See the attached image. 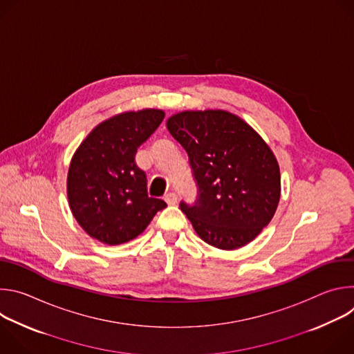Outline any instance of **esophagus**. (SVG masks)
I'll list each match as a JSON object with an SVG mask.
<instances>
[{
  "mask_svg": "<svg viewBox=\"0 0 354 354\" xmlns=\"http://www.w3.org/2000/svg\"><path fill=\"white\" fill-rule=\"evenodd\" d=\"M165 201L169 205V206H172V205H176L178 203V196H176V193H174V192H171V193H168V194H165Z\"/></svg>",
  "mask_w": 354,
  "mask_h": 354,
  "instance_id": "obj_1",
  "label": "esophagus"
}]
</instances>
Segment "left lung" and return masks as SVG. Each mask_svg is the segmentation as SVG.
Returning a JSON list of instances; mask_svg holds the SVG:
<instances>
[{"mask_svg": "<svg viewBox=\"0 0 354 354\" xmlns=\"http://www.w3.org/2000/svg\"><path fill=\"white\" fill-rule=\"evenodd\" d=\"M167 127L189 157L197 197L179 207L197 235L220 249L255 239L280 198V171L268 144L224 111L182 112Z\"/></svg>", "mask_w": 354, "mask_h": 354, "instance_id": "8db88e82", "label": "left lung"}]
</instances>
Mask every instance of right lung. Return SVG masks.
I'll return each instance as SVG.
<instances>
[{
    "label": "right lung",
    "mask_w": 354,
    "mask_h": 354,
    "mask_svg": "<svg viewBox=\"0 0 354 354\" xmlns=\"http://www.w3.org/2000/svg\"><path fill=\"white\" fill-rule=\"evenodd\" d=\"M164 118L158 109L118 115L95 127L77 149L68 169V201L92 238L124 243L167 207L164 200L148 196L147 175L136 162L137 148Z\"/></svg>",
    "instance_id": "obj_1"
}]
</instances>
